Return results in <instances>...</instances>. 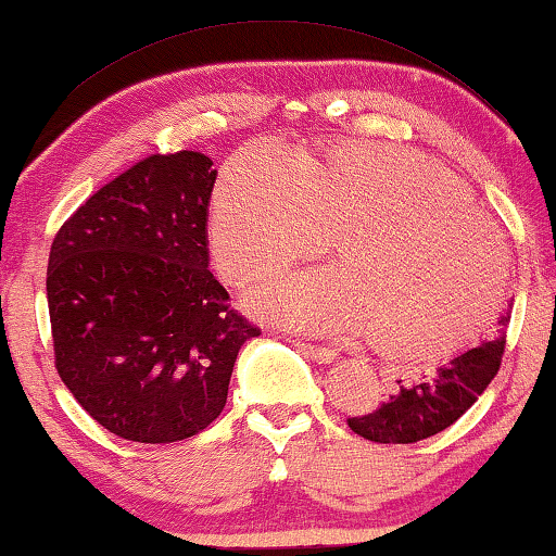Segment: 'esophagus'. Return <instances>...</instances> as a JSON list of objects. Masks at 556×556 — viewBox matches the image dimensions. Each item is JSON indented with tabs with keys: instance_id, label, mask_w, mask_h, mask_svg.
<instances>
[{
	"instance_id": "esophagus-1",
	"label": "esophagus",
	"mask_w": 556,
	"mask_h": 556,
	"mask_svg": "<svg viewBox=\"0 0 556 556\" xmlns=\"http://www.w3.org/2000/svg\"><path fill=\"white\" fill-rule=\"evenodd\" d=\"M296 348L313 362H318V365H330V362L336 359V350H330V348L311 345V342H296Z\"/></svg>"
}]
</instances>
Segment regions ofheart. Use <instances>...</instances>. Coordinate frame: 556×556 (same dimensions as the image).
Masks as SVG:
<instances>
[{
    "instance_id": "heart-1",
    "label": "heart",
    "mask_w": 556,
    "mask_h": 556,
    "mask_svg": "<svg viewBox=\"0 0 556 556\" xmlns=\"http://www.w3.org/2000/svg\"><path fill=\"white\" fill-rule=\"evenodd\" d=\"M211 250L250 285L338 236L340 265L255 291L265 316L306 332L367 330L381 355L438 362L477 340L506 294V245L462 181L410 148L342 143L299 163L250 148L211 201Z\"/></svg>"
}]
</instances>
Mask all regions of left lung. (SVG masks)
I'll use <instances>...</instances> for the list:
<instances>
[{
    "mask_svg": "<svg viewBox=\"0 0 556 556\" xmlns=\"http://www.w3.org/2000/svg\"><path fill=\"white\" fill-rule=\"evenodd\" d=\"M496 336L481 340V345L469 348L440 365L432 375L416 383L399 387V391L383 401L367 416L348 418V426L359 438L383 445H410L450 428L454 420L467 413L491 379L498 375L503 348H506V328L510 308L498 316Z\"/></svg>",
    "mask_w": 556,
    "mask_h": 556,
    "instance_id": "left-lung-1",
    "label": "left lung"
}]
</instances>
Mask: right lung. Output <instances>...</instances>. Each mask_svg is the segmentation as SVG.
<instances>
[{"label": "right lung", "mask_w": 556, "mask_h": 556, "mask_svg": "<svg viewBox=\"0 0 556 556\" xmlns=\"http://www.w3.org/2000/svg\"><path fill=\"white\" fill-rule=\"evenodd\" d=\"M150 155L89 197L48 257L55 369L99 426L146 445L214 422L238 350L260 336L208 269L216 169Z\"/></svg>", "instance_id": "1"}]
</instances>
